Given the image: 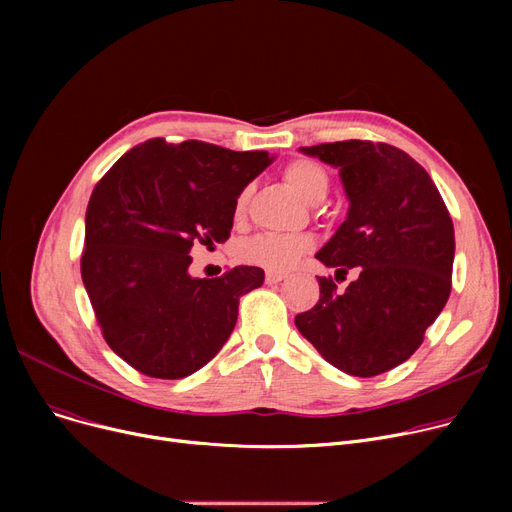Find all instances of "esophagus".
<instances>
[{
    "label": "esophagus",
    "instance_id": "34e87169",
    "mask_svg": "<svg viewBox=\"0 0 512 512\" xmlns=\"http://www.w3.org/2000/svg\"><path fill=\"white\" fill-rule=\"evenodd\" d=\"M284 278H286V274H282V272H272V270H270V272L265 274V282H267V284H278V282H282Z\"/></svg>",
    "mask_w": 512,
    "mask_h": 512
}]
</instances>
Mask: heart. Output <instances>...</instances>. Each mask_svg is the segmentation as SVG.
<instances>
[{"label":"heart","instance_id":"obj_1","mask_svg":"<svg viewBox=\"0 0 512 512\" xmlns=\"http://www.w3.org/2000/svg\"><path fill=\"white\" fill-rule=\"evenodd\" d=\"M286 184L297 193L305 203L315 205L326 197L330 176L326 168L317 164L315 159L299 157L292 159L284 168ZM249 203V188H242L240 195L234 201V218L240 220L247 211ZM313 249L311 234H257L247 240H242L236 255L240 261L261 265L272 272H286L297 265L303 255Z\"/></svg>","mask_w":512,"mask_h":512}]
</instances>
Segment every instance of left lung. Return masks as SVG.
I'll use <instances>...</instances> for the list:
<instances>
[{
  "label": "left lung",
  "mask_w": 512,
  "mask_h": 512,
  "mask_svg": "<svg viewBox=\"0 0 512 512\" xmlns=\"http://www.w3.org/2000/svg\"><path fill=\"white\" fill-rule=\"evenodd\" d=\"M301 151L338 168L351 201L315 257L336 267V280L353 267L359 278L344 292L317 278L319 301L294 324L328 363L373 378L417 351L450 297V213L434 180L398 147L353 139Z\"/></svg>",
  "instance_id": "left-lung-1"
}]
</instances>
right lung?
I'll return each mask as SVG.
<instances>
[{
    "instance_id": "1",
    "label": "right lung",
    "mask_w": 512,
    "mask_h": 512,
    "mask_svg": "<svg viewBox=\"0 0 512 512\" xmlns=\"http://www.w3.org/2000/svg\"><path fill=\"white\" fill-rule=\"evenodd\" d=\"M272 164L267 151L149 139L93 188L80 274L105 342L130 367L178 380L218 355L261 267L188 274L191 249L230 238L234 201Z\"/></svg>"
}]
</instances>
